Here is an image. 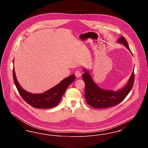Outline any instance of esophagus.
I'll return each mask as SVG.
<instances>
[{
  "mask_svg": "<svg viewBox=\"0 0 148 148\" xmlns=\"http://www.w3.org/2000/svg\"><path fill=\"white\" fill-rule=\"evenodd\" d=\"M75 75L77 77H80L82 75V71L80 70H77V71H75Z\"/></svg>",
  "mask_w": 148,
  "mask_h": 148,
  "instance_id": "1",
  "label": "esophagus"
}]
</instances>
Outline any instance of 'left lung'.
Wrapping results in <instances>:
<instances>
[{"mask_svg": "<svg viewBox=\"0 0 148 148\" xmlns=\"http://www.w3.org/2000/svg\"><path fill=\"white\" fill-rule=\"evenodd\" d=\"M118 42L125 45L131 52L127 40L124 36H120ZM84 71L85 73L83 74L82 77H83L85 85V98L86 102L89 106L94 108H107L118 105L127 97L134 85V71L125 87L116 92L106 90L99 88L98 85L92 80L88 71L84 69Z\"/></svg>", "mask_w": 148, "mask_h": 148, "instance_id": "1", "label": "left lung"}]
</instances>
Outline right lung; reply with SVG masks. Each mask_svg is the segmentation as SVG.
<instances>
[{"label": "right lung", "instance_id": "right-lung-1", "mask_svg": "<svg viewBox=\"0 0 148 148\" xmlns=\"http://www.w3.org/2000/svg\"><path fill=\"white\" fill-rule=\"evenodd\" d=\"M13 75L14 83L21 98L30 106L38 109H50L58 105L66 89L75 79V75L72 74L43 93L33 94L25 90L18 83L14 68L13 69Z\"/></svg>", "mask_w": 148, "mask_h": 148}]
</instances>
